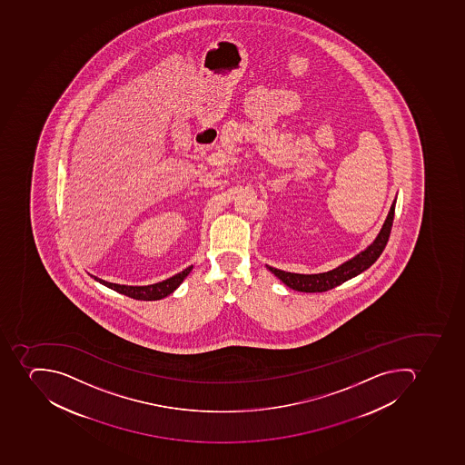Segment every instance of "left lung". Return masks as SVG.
Wrapping results in <instances>:
<instances>
[{
	"label": "left lung",
	"mask_w": 465,
	"mask_h": 465,
	"mask_svg": "<svg viewBox=\"0 0 465 465\" xmlns=\"http://www.w3.org/2000/svg\"><path fill=\"white\" fill-rule=\"evenodd\" d=\"M395 201L397 199H394V202H392L387 220H385L384 225L381 228L380 234L373 240L372 244L368 245L363 252L356 254L353 259L344 262L343 264L336 267L333 271L317 274H301L281 271V269H274L272 266H267V269L276 278L281 279L286 286L295 289V291H300V292H326L329 289L341 285L343 282L355 278V276L366 271L368 267L372 266L377 262L378 257L384 252L388 238H390V232H391L392 221H394Z\"/></svg>",
	"instance_id": "1"
}]
</instances>
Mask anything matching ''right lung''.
I'll list each match as a JSON object with an SVG mask.
<instances>
[{"label":"right lung","instance_id":"1","mask_svg":"<svg viewBox=\"0 0 465 465\" xmlns=\"http://www.w3.org/2000/svg\"><path fill=\"white\" fill-rule=\"evenodd\" d=\"M192 269H193V266H189L187 269H184L183 272L174 274V276H172L170 279H165V281L158 282V283H153V285L146 286L119 285V283H112V282L95 278L93 274L92 278H94V281L100 282L102 285L114 289L116 292L124 293V295L129 296V298H134V300L157 301L163 300L165 296L174 292V291L179 288L180 283L186 279L187 274L191 273Z\"/></svg>","mask_w":465,"mask_h":465}]
</instances>
